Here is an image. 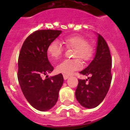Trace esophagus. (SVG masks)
<instances>
[{"label": "esophagus", "mask_w": 130, "mask_h": 130, "mask_svg": "<svg viewBox=\"0 0 130 130\" xmlns=\"http://www.w3.org/2000/svg\"><path fill=\"white\" fill-rule=\"evenodd\" d=\"M63 77H64V80H66L69 77V75H66V74H63Z\"/></svg>", "instance_id": "obj_1"}]
</instances>
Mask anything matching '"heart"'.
Returning a JSON list of instances; mask_svg holds the SVG:
<instances>
[{
	"instance_id": "heart-1",
	"label": "heart",
	"mask_w": 130,
	"mask_h": 130,
	"mask_svg": "<svg viewBox=\"0 0 130 130\" xmlns=\"http://www.w3.org/2000/svg\"><path fill=\"white\" fill-rule=\"evenodd\" d=\"M66 47L74 48L75 58H80L84 61H88L92 57L93 48L87 40L81 36L74 35L66 37L63 40ZM64 52V48L57 40L49 43L47 47V55L49 58L55 61L60 58ZM82 67V63L79 58L64 60L56 68L57 72L70 75Z\"/></svg>"
}]
</instances>
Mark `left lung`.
Wrapping results in <instances>:
<instances>
[{"label": "left lung", "instance_id": "8db88e82", "mask_svg": "<svg viewBox=\"0 0 130 130\" xmlns=\"http://www.w3.org/2000/svg\"><path fill=\"white\" fill-rule=\"evenodd\" d=\"M112 59L109 49L104 38L98 34L96 55L90 64L79 73L90 75L87 79H79L75 97L84 107L92 109L104 100L111 85Z\"/></svg>", "mask_w": 130, "mask_h": 130}]
</instances>
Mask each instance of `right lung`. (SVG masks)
I'll return each instance as SVG.
<instances>
[{"label":"right lung","mask_w":130,"mask_h":130,"mask_svg":"<svg viewBox=\"0 0 130 130\" xmlns=\"http://www.w3.org/2000/svg\"><path fill=\"white\" fill-rule=\"evenodd\" d=\"M61 32L50 29L35 31L26 38L19 53V85L28 103L40 111H48L56 104L64 82L61 73L42 79L54 69L47 55L48 45Z\"/></svg>","instance_id":"add662e5"}]
</instances>
